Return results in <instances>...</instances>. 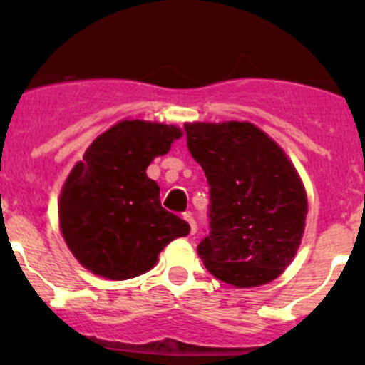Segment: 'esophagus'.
I'll return each mask as SVG.
<instances>
[{
  "label": "esophagus",
  "mask_w": 365,
  "mask_h": 365,
  "mask_svg": "<svg viewBox=\"0 0 365 365\" xmlns=\"http://www.w3.org/2000/svg\"><path fill=\"white\" fill-rule=\"evenodd\" d=\"M183 219H185L187 224H189V233L190 235L196 233V222H194V217L187 212V213H183Z\"/></svg>",
  "instance_id": "obj_1"
}]
</instances>
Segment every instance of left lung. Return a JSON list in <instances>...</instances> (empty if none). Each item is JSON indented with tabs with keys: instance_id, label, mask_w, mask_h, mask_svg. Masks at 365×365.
Returning a JSON list of instances; mask_svg holds the SVG:
<instances>
[{
	"instance_id": "8db88e82",
	"label": "left lung",
	"mask_w": 365,
	"mask_h": 365,
	"mask_svg": "<svg viewBox=\"0 0 365 365\" xmlns=\"http://www.w3.org/2000/svg\"><path fill=\"white\" fill-rule=\"evenodd\" d=\"M183 128L210 189V235L197 245L206 270L238 288L274 281L297 254L307 215L295 168L247 121Z\"/></svg>"
}]
</instances>
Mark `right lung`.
<instances>
[{
    "label": "right lung",
    "instance_id": "right-lung-1",
    "mask_svg": "<svg viewBox=\"0 0 365 365\" xmlns=\"http://www.w3.org/2000/svg\"><path fill=\"white\" fill-rule=\"evenodd\" d=\"M182 135L173 125L123 120L98 135L73 165L60 196L65 242L84 268L113 281L157 263L165 245L189 235V224L160 205L146 168Z\"/></svg>",
    "mask_w": 365,
    "mask_h": 365
}]
</instances>
